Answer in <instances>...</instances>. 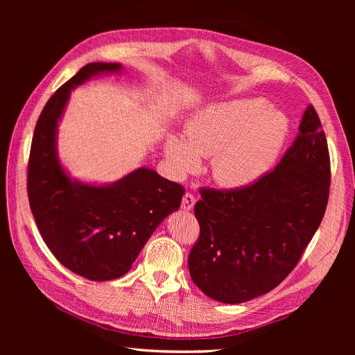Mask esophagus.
I'll list each match as a JSON object with an SVG mask.
<instances>
[{
  "label": "esophagus",
  "instance_id": "esophagus-1",
  "mask_svg": "<svg viewBox=\"0 0 355 355\" xmlns=\"http://www.w3.org/2000/svg\"><path fill=\"white\" fill-rule=\"evenodd\" d=\"M194 204H196V197L190 193L185 194L182 197V201H181V209L185 210V211H190L194 209Z\"/></svg>",
  "mask_w": 355,
  "mask_h": 355
}]
</instances>
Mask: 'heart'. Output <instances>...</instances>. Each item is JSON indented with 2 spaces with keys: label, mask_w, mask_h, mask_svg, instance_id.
Here are the masks:
<instances>
[{
  "label": "heart",
  "mask_w": 355,
  "mask_h": 355,
  "mask_svg": "<svg viewBox=\"0 0 355 355\" xmlns=\"http://www.w3.org/2000/svg\"><path fill=\"white\" fill-rule=\"evenodd\" d=\"M291 123L262 99H234L198 109L185 137L165 138V157L175 177L196 173L211 157L213 178L225 187L246 189L266 175L281 155Z\"/></svg>",
  "instance_id": "1"
}]
</instances>
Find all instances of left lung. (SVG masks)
<instances>
[{
	"mask_svg": "<svg viewBox=\"0 0 355 355\" xmlns=\"http://www.w3.org/2000/svg\"><path fill=\"white\" fill-rule=\"evenodd\" d=\"M300 130L275 170L250 187L200 191L194 207L200 239L189 269L211 300L241 304L270 292L292 272L318 230L331 173L325 132L312 105Z\"/></svg>",
	"mask_w": 355,
	"mask_h": 355,
	"instance_id": "8db88e82",
	"label": "left lung"
}]
</instances>
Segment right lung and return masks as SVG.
<instances>
[{
	"instance_id": "add662e5",
	"label": "right lung",
	"mask_w": 355,
	"mask_h": 355,
	"mask_svg": "<svg viewBox=\"0 0 355 355\" xmlns=\"http://www.w3.org/2000/svg\"><path fill=\"white\" fill-rule=\"evenodd\" d=\"M122 70L121 63H89L55 92L37 121L28 161L30 209L47 248L64 268L96 282L123 276L184 196L180 184L148 166L98 184L73 178L60 161L59 123L71 90Z\"/></svg>"
}]
</instances>
